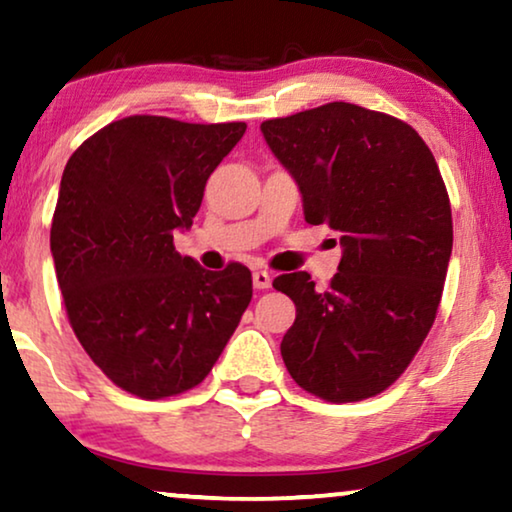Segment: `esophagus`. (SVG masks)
I'll return each instance as SVG.
<instances>
[{"mask_svg": "<svg viewBox=\"0 0 512 512\" xmlns=\"http://www.w3.org/2000/svg\"><path fill=\"white\" fill-rule=\"evenodd\" d=\"M251 282H254L256 289H270V286H272V277H270V272L256 270L254 275H251Z\"/></svg>", "mask_w": 512, "mask_h": 512, "instance_id": "esophagus-1", "label": "esophagus"}]
</instances>
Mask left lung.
I'll list each match as a JSON object with an SVG mask.
<instances>
[{
  "mask_svg": "<svg viewBox=\"0 0 512 512\" xmlns=\"http://www.w3.org/2000/svg\"><path fill=\"white\" fill-rule=\"evenodd\" d=\"M261 132L296 179L305 221L342 233L326 291L303 270L272 284L296 305L286 370L331 403L380 394L422 347L443 296L452 209L436 158L408 123L349 102L272 118Z\"/></svg>",
  "mask_w": 512,
  "mask_h": 512,
  "instance_id": "1",
  "label": "left lung"
}]
</instances>
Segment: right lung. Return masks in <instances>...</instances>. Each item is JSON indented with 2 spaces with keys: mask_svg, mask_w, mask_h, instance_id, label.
<instances>
[{
  "mask_svg": "<svg viewBox=\"0 0 512 512\" xmlns=\"http://www.w3.org/2000/svg\"><path fill=\"white\" fill-rule=\"evenodd\" d=\"M244 123L128 116L67 160L51 254L67 317L95 366L139 398L209 375L251 300L240 263L212 272L174 251Z\"/></svg>",
  "mask_w": 512,
  "mask_h": 512,
  "instance_id": "1",
  "label": "right lung"
}]
</instances>
